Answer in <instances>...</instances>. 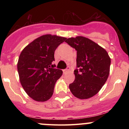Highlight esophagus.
I'll return each instance as SVG.
<instances>
[{
	"label": "esophagus",
	"instance_id": "34e87169",
	"mask_svg": "<svg viewBox=\"0 0 129 129\" xmlns=\"http://www.w3.org/2000/svg\"><path fill=\"white\" fill-rule=\"evenodd\" d=\"M70 67H68L67 68V69L63 70V73H67V72H70Z\"/></svg>",
	"mask_w": 129,
	"mask_h": 129
}]
</instances>
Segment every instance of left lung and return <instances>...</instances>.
Listing matches in <instances>:
<instances>
[{
	"mask_svg": "<svg viewBox=\"0 0 129 129\" xmlns=\"http://www.w3.org/2000/svg\"><path fill=\"white\" fill-rule=\"evenodd\" d=\"M66 42L77 51V69L75 81L69 85L72 94L85 100L93 97L106 83L109 73L111 59L104 48L83 36L70 38Z\"/></svg>",
	"mask_w": 129,
	"mask_h": 129,
	"instance_id": "8db88e82",
	"label": "left lung"
}]
</instances>
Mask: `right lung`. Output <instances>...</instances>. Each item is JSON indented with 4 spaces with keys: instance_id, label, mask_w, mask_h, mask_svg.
Listing matches in <instances>:
<instances>
[{
    "instance_id": "right-lung-1",
    "label": "right lung",
    "mask_w": 129,
    "mask_h": 129,
    "mask_svg": "<svg viewBox=\"0 0 129 129\" xmlns=\"http://www.w3.org/2000/svg\"><path fill=\"white\" fill-rule=\"evenodd\" d=\"M66 38L45 35L26 45L17 62L19 80L26 94L33 100L45 102L52 96L56 81L62 71L54 69V51Z\"/></svg>"
}]
</instances>
